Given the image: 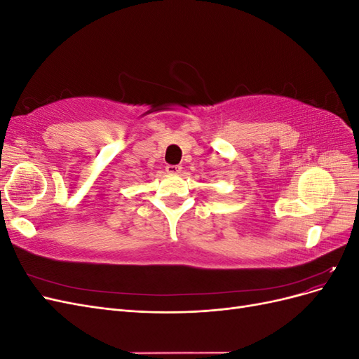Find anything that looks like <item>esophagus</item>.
<instances>
[{
  "label": "esophagus",
  "mask_w": 359,
  "mask_h": 359,
  "mask_svg": "<svg viewBox=\"0 0 359 359\" xmlns=\"http://www.w3.org/2000/svg\"><path fill=\"white\" fill-rule=\"evenodd\" d=\"M181 166L180 165H168L166 166V172L168 173H170V175H177V173H180L181 172Z\"/></svg>",
  "instance_id": "esophagus-1"
}]
</instances>
